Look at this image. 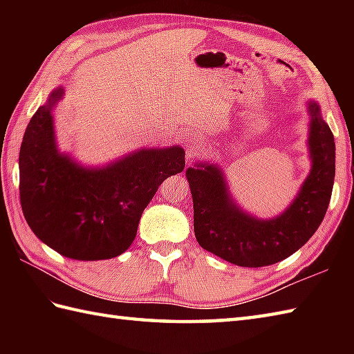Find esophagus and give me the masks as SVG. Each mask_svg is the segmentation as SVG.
<instances>
[{
    "label": "esophagus",
    "mask_w": 354,
    "mask_h": 354,
    "mask_svg": "<svg viewBox=\"0 0 354 354\" xmlns=\"http://www.w3.org/2000/svg\"><path fill=\"white\" fill-rule=\"evenodd\" d=\"M202 145V141L198 137H185V147H187V156H194V153L198 152L199 147Z\"/></svg>",
    "instance_id": "esophagus-1"
}]
</instances>
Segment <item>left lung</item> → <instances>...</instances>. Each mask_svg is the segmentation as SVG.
I'll return each mask as SVG.
<instances>
[{"label":"left lung","instance_id":"obj_1","mask_svg":"<svg viewBox=\"0 0 354 354\" xmlns=\"http://www.w3.org/2000/svg\"><path fill=\"white\" fill-rule=\"evenodd\" d=\"M310 173L290 205L272 219H259L236 204L219 164L198 162L185 170L193 198V225L205 251L243 268L288 259L318 230L335 183V138L319 104L307 102Z\"/></svg>","mask_w":354,"mask_h":354}]
</instances>
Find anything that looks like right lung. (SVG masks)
<instances>
[{
  "label": "right lung",
  "instance_id": "right-lung-1",
  "mask_svg": "<svg viewBox=\"0 0 354 354\" xmlns=\"http://www.w3.org/2000/svg\"><path fill=\"white\" fill-rule=\"evenodd\" d=\"M59 86L35 112L19 150V196L35 236L64 257L94 261L123 254L164 179L181 173V146L138 149L88 167L57 149L53 108Z\"/></svg>",
  "mask_w": 354,
  "mask_h": 354
}]
</instances>
